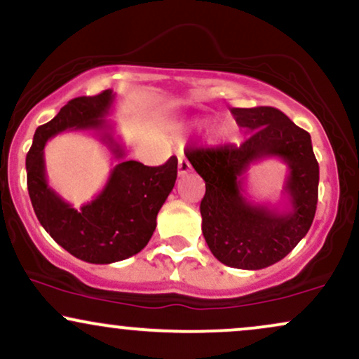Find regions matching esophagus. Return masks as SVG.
Here are the masks:
<instances>
[{
	"instance_id": "obj_1",
	"label": "esophagus",
	"mask_w": 359,
	"mask_h": 359,
	"mask_svg": "<svg viewBox=\"0 0 359 359\" xmlns=\"http://www.w3.org/2000/svg\"><path fill=\"white\" fill-rule=\"evenodd\" d=\"M179 175H185L189 170H191V163L184 158V156H179Z\"/></svg>"
}]
</instances>
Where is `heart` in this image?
Returning a JSON list of instances; mask_svg holds the SVG:
<instances>
[{"instance_id": "heart-1", "label": "heart", "mask_w": 359, "mask_h": 359, "mask_svg": "<svg viewBox=\"0 0 359 359\" xmlns=\"http://www.w3.org/2000/svg\"><path fill=\"white\" fill-rule=\"evenodd\" d=\"M214 133H216V137L219 140H228L233 137L234 126L229 125V123H222V125L216 128V131H214Z\"/></svg>"}]
</instances>
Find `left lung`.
I'll return each mask as SVG.
<instances>
[{
    "label": "left lung",
    "instance_id": "obj_1",
    "mask_svg": "<svg viewBox=\"0 0 359 359\" xmlns=\"http://www.w3.org/2000/svg\"><path fill=\"white\" fill-rule=\"evenodd\" d=\"M231 113L250 135L240 147L187 148L185 156L205 182L201 216L211 253L233 269L262 270L285 258L311 228L319 163L311 135L282 111L258 106L233 108ZM271 156L289 167L283 210L251 203L242 187L249 167Z\"/></svg>",
    "mask_w": 359,
    "mask_h": 359
}]
</instances>
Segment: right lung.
Masks as SVG:
<instances>
[{"label": "right lung", "mask_w": 359, "mask_h": 359, "mask_svg": "<svg viewBox=\"0 0 359 359\" xmlns=\"http://www.w3.org/2000/svg\"><path fill=\"white\" fill-rule=\"evenodd\" d=\"M116 94L106 89L97 96L69 101L52 121L39 126L27 155V184L32 205L43 229L76 258L96 265L126 259L142 251L156 228V214L177 179V158L147 167L125 160V148L106 121ZM65 129H90L111 150L118 163L103 191L76 210L46 182L43 148Z\"/></svg>", "instance_id": "add662e5"}]
</instances>
